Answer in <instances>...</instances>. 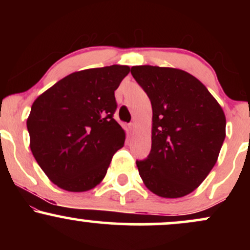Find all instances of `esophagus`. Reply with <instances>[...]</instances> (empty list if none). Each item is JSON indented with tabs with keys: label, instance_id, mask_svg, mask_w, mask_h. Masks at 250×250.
Masks as SVG:
<instances>
[{
	"label": "esophagus",
	"instance_id": "esophagus-1",
	"mask_svg": "<svg viewBox=\"0 0 250 250\" xmlns=\"http://www.w3.org/2000/svg\"><path fill=\"white\" fill-rule=\"evenodd\" d=\"M135 127H136V125H135L134 122L129 123V125H128V128H129V130H130V131H133L134 129H135Z\"/></svg>",
	"mask_w": 250,
	"mask_h": 250
}]
</instances>
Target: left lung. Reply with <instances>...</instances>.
I'll return each mask as SVG.
<instances>
[{"label": "left lung", "instance_id": "left-lung-1", "mask_svg": "<svg viewBox=\"0 0 250 250\" xmlns=\"http://www.w3.org/2000/svg\"><path fill=\"white\" fill-rule=\"evenodd\" d=\"M130 73L153 108L151 150L136 161L146 187L176 199L210 173L226 137L221 105L196 77L175 68L136 65Z\"/></svg>", "mask_w": 250, "mask_h": 250}]
</instances>
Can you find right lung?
<instances>
[{"label": "right lung", "instance_id": "add662e5", "mask_svg": "<svg viewBox=\"0 0 250 250\" xmlns=\"http://www.w3.org/2000/svg\"><path fill=\"white\" fill-rule=\"evenodd\" d=\"M130 68L109 65L65 76L31 105L27 128L39 166L57 187L80 193L107 174L125 134L114 119L115 90Z\"/></svg>", "mask_w": 250, "mask_h": 250}]
</instances>
